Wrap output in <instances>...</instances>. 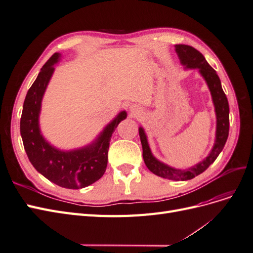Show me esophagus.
Wrapping results in <instances>:
<instances>
[{"label": "esophagus", "mask_w": 253, "mask_h": 253, "mask_svg": "<svg viewBox=\"0 0 253 253\" xmlns=\"http://www.w3.org/2000/svg\"><path fill=\"white\" fill-rule=\"evenodd\" d=\"M129 113H131V116H136L137 114L140 113V109L136 105H131L129 106Z\"/></svg>", "instance_id": "34e87169"}]
</instances>
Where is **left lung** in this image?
<instances>
[{
	"label": "left lung",
	"mask_w": 253,
	"mask_h": 253,
	"mask_svg": "<svg viewBox=\"0 0 253 253\" xmlns=\"http://www.w3.org/2000/svg\"><path fill=\"white\" fill-rule=\"evenodd\" d=\"M175 51L177 53L181 65L185 66L186 70H188V68L197 70L209 87L216 116L215 140H214L213 148L211 149L208 156L193 167L183 170L176 169V168L160 162L153 155L144 128L139 126L138 131L142 145L144 164L152 173L167 179L189 180L208 169L209 166L212 165L214 160L217 158L219 153L223 151L229 135V104L224 90L221 88V83L216 72L208 64L200 51L185 44L175 45Z\"/></svg>",
	"instance_id": "left-lung-1"
}]
</instances>
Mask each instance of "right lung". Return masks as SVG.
Here are the masks:
<instances>
[{
    "instance_id": "obj_1",
    "label": "right lung",
    "mask_w": 253,
    "mask_h": 253,
    "mask_svg": "<svg viewBox=\"0 0 253 253\" xmlns=\"http://www.w3.org/2000/svg\"><path fill=\"white\" fill-rule=\"evenodd\" d=\"M61 60L56 52L41 68L28 89L20 122V132L29 162L35 169L56 185L66 189L85 188L102 177L108 166V151L115 128L127 114L121 111L90 143L73 150H61L48 142L40 128L43 96Z\"/></svg>"
}]
</instances>
